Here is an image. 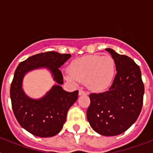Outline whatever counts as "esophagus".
I'll return each mask as SVG.
<instances>
[{"label": "esophagus", "instance_id": "esophagus-1", "mask_svg": "<svg viewBox=\"0 0 153 153\" xmlns=\"http://www.w3.org/2000/svg\"><path fill=\"white\" fill-rule=\"evenodd\" d=\"M87 94V93H86V91H84V90H79V95L81 96V95H86Z\"/></svg>", "mask_w": 153, "mask_h": 153}]
</instances>
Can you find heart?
<instances>
[{
    "instance_id": "b5f03b06",
    "label": "heart",
    "mask_w": 153,
    "mask_h": 153,
    "mask_svg": "<svg viewBox=\"0 0 153 153\" xmlns=\"http://www.w3.org/2000/svg\"><path fill=\"white\" fill-rule=\"evenodd\" d=\"M115 70V61L111 56L90 55L73 61L64 77L74 84L86 82L90 90L102 91L111 85Z\"/></svg>"
}]
</instances>
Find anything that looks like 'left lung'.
Instances as JSON below:
<instances>
[{
  "mask_svg": "<svg viewBox=\"0 0 153 153\" xmlns=\"http://www.w3.org/2000/svg\"><path fill=\"white\" fill-rule=\"evenodd\" d=\"M106 51L113 58L117 73L109 90L90 93L86 117L93 130L112 136L126 131L138 119L143 107L144 84L134 60L110 48Z\"/></svg>",
  "mask_w": 153,
  "mask_h": 153,
  "instance_id": "1",
  "label": "left lung"
}]
</instances>
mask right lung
<instances>
[{"instance_id": "1", "label": "right lung", "mask_w": 153, "mask_h": 153, "mask_svg": "<svg viewBox=\"0 0 153 153\" xmlns=\"http://www.w3.org/2000/svg\"><path fill=\"white\" fill-rule=\"evenodd\" d=\"M70 53L61 54L55 51L41 53L21 62L14 72L10 85L12 109L19 124L39 137H51L63 129L69 109L78 98V90L67 92L60 85L63 78L60 67L70 59ZM49 69L57 85L53 86L44 97L33 100L28 97L22 89L24 75L35 68Z\"/></svg>"}]
</instances>
